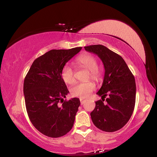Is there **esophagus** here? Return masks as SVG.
Listing matches in <instances>:
<instances>
[{"label":"esophagus","instance_id":"obj_1","mask_svg":"<svg viewBox=\"0 0 157 157\" xmlns=\"http://www.w3.org/2000/svg\"><path fill=\"white\" fill-rule=\"evenodd\" d=\"M80 101H81V104H83L86 101L85 100H83V99H80Z\"/></svg>","mask_w":157,"mask_h":157}]
</instances>
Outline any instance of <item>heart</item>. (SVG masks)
Segmentation results:
<instances>
[{
    "label": "heart",
    "instance_id": "b5f03b06",
    "mask_svg": "<svg viewBox=\"0 0 157 157\" xmlns=\"http://www.w3.org/2000/svg\"><path fill=\"white\" fill-rule=\"evenodd\" d=\"M77 63L89 70V78L91 77L95 80L100 78L101 72L98 67V62L95 57L89 54L82 55L77 59ZM61 76L63 81L67 84H72L75 81L74 70L68 64L63 67ZM95 88V84L91 81L78 82L70 89V94L75 97L87 98L94 91Z\"/></svg>",
    "mask_w": 157,
    "mask_h": 157
}]
</instances>
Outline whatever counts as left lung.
<instances>
[{
  "label": "left lung",
  "mask_w": 157,
  "mask_h": 157,
  "mask_svg": "<svg viewBox=\"0 0 157 157\" xmlns=\"http://www.w3.org/2000/svg\"><path fill=\"white\" fill-rule=\"evenodd\" d=\"M85 49L96 54L105 69L103 83L97 93L101 100L95 101V109L90 114L92 121L104 132H116L125 125L133 114L135 78L123 57L106 47L94 44L85 47Z\"/></svg>",
  "instance_id": "1"
}]
</instances>
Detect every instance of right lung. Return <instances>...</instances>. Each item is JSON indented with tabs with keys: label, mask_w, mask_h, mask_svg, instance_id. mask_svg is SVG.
Segmentation results:
<instances>
[{
	"label": "right lung",
	"mask_w": 157,
	"mask_h": 157,
	"mask_svg": "<svg viewBox=\"0 0 157 157\" xmlns=\"http://www.w3.org/2000/svg\"><path fill=\"white\" fill-rule=\"evenodd\" d=\"M81 49L50 50L34 61L25 77L24 94L28 117L34 127L48 137L64 136L74 124L81 102L76 98L63 101L69 91L61 73Z\"/></svg>",
	"instance_id": "obj_1"
}]
</instances>
